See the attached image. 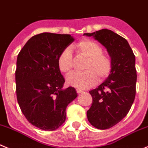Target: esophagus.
Listing matches in <instances>:
<instances>
[{"label":"esophagus","mask_w":148,"mask_h":148,"mask_svg":"<svg viewBox=\"0 0 148 148\" xmlns=\"http://www.w3.org/2000/svg\"><path fill=\"white\" fill-rule=\"evenodd\" d=\"M76 91H77V93H78V94H80V93L83 92L82 90H81V89H76Z\"/></svg>","instance_id":"obj_1"}]
</instances>
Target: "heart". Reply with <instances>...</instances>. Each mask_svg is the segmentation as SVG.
I'll use <instances>...</instances> for the list:
<instances>
[{"label":"heart","instance_id":"obj_1","mask_svg":"<svg viewBox=\"0 0 148 148\" xmlns=\"http://www.w3.org/2000/svg\"><path fill=\"white\" fill-rule=\"evenodd\" d=\"M73 49H75L77 54L84 56L88 60L84 67L85 71L73 73L67 77L68 85L85 89L96 84L97 76L99 80H104L109 76L112 70V59L108 54L102 53L103 50L100 45L94 40L84 39L74 45ZM57 64L62 73L71 71L74 61L70 48H65L62 51L57 59Z\"/></svg>","mask_w":148,"mask_h":148}]
</instances>
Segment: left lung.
Segmentation results:
<instances>
[{
  "instance_id": "obj_1",
  "label": "left lung",
  "mask_w": 148,
  "mask_h": 148,
  "mask_svg": "<svg viewBox=\"0 0 148 148\" xmlns=\"http://www.w3.org/2000/svg\"><path fill=\"white\" fill-rule=\"evenodd\" d=\"M107 49L112 61V70L106 80L89 91L92 97L87 111L89 123L97 129L112 127L127 115L136 94V70L135 56L124 38L108 29L91 33Z\"/></svg>"
}]
</instances>
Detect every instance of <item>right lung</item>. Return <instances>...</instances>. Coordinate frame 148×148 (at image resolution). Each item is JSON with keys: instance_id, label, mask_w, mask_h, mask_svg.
<instances>
[{"instance_id": "right-lung-1", "label": "right lung", "mask_w": 148, "mask_h": 148, "mask_svg": "<svg viewBox=\"0 0 148 148\" xmlns=\"http://www.w3.org/2000/svg\"><path fill=\"white\" fill-rule=\"evenodd\" d=\"M74 40L68 34L43 33L31 38L21 49L15 71L17 102L27 120L46 131L60 127L67 105L77 97L73 87L62 89L64 78L57 59Z\"/></svg>"}]
</instances>
